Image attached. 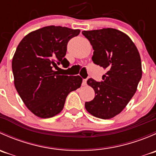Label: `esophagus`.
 Instances as JSON below:
<instances>
[{
  "label": "esophagus",
  "instance_id": "esophagus-1",
  "mask_svg": "<svg viewBox=\"0 0 156 156\" xmlns=\"http://www.w3.org/2000/svg\"><path fill=\"white\" fill-rule=\"evenodd\" d=\"M82 85H83V86H85V85H87V80H86V79H84V80H83Z\"/></svg>",
  "mask_w": 156,
  "mask_h": 156
}]
</instances>
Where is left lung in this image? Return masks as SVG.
<instances>
[{"instance_id":"8db88e82","label":"left lung","mask_w":156,"mask_h":156,"mask_svg":"<svg viewBox=\"0 0 156 156\" xmlns=\"http://www.w3.org/2000/svg\"><path fill=\"white\" fill-rule=\"evenodd\" d=\"M82 34L94 50L93 62L107 70L101 82L87 80L95 97L86 102L85 108L99 119H112L126 107L137 89L142 77L139 51L129 36L119 30L108 28Z\"/></svg>"}]
</instances>
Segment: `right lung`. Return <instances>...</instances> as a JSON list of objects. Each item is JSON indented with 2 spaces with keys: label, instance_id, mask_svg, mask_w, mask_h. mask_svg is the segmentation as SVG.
<instances>
[{
  "label": "right lung",
  "instance_id": "1",
  "mask_svg": "<svg viewBox=\"0 0 156 156\" xmlns=\"http://www.w3.org/2000/svg\"><path fill=\"white\" fill-rule=\"evenodd\" d=\"M79 29L50 26L25 36L12 60L14 85L30 111L41 119H48L63 109L70 92L81 87L79 76L62 75L58 65H69L65 58L67 44L78 36Z\"/></svg>",
  "mask_w": 156,
  "mask_h": 156
}]
</instances>
